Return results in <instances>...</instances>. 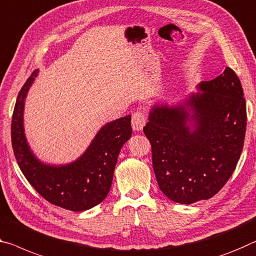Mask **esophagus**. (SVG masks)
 Listing matches in <instances>:
<instances>
[{
    "mask_svg": "<svg viewBox=\"0 0 256 256\" xmlns=\"http://www.w3.org/2000/svg\"><path fill=\"white\" fill-rule=\"evenodd\" d=\"M146 125V116L142 112H136L132 115V128L134 131H141Z\"/></svg>",
    "mask_w": 256,
    "mask_h": 256,
    "instance_id": "34e87169",
    "label": "esophagus"
}]
</instances>
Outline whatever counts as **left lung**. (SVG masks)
Listing matches in <instances>:
<instances>
[{"mask_svg": "<svg viewBox=\"0 0 256 256\" xmlns=\"http://www.w3.org/2000/svg\"><path fill=\"white\" fill-rule=\"evenodd\" d=\"M197 90L176 104H154L144 128L158 186L180 204L220 192L236 168L245 139L246 102L236 72L226 67Z\"/></svg>", "mask_w": 256, "mask_h": 256, "instance_id": "obj_1", "label": "left lung"}]
</instances>
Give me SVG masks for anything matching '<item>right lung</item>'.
Returning a JSON list of instances; mask_svg holds the SVG:
<instances>
[{
	"mask_svg": "<svg viewBox=\"0 0 256 256\" xmlns=\"http://www.w3.org/2000/svg\"><path fill=\"white\" fill-rule=\"evenodd\" d=\"M38 75V70L32 72L16 101L11 124L16 160L27 181L44 200L72 212L90 210L100 204L110 190L117 157L132 136L131 115L104 125L86 150L72 163H43L32 152L24 128L25 100Z\"/></svg>",
	"mask_w": 256,
	"mask_h": 256,
	"instance_id": "right-lung-1",
	"label": "right lung"
}]
</instances>
